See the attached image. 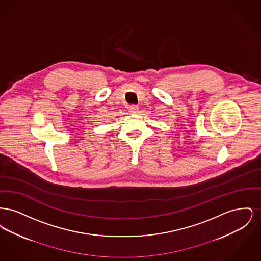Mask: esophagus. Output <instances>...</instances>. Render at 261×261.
<instances>
[{
	"label": "esophagus",
	"instance_id": "obj_1",
	"mask_svg": "<svg viewBox=\"0 0 261 261\" xmlns=\"http://www.w3.org/2000/svg\"><path fill=\"white\" fill-rule=\"evenodd\" d=\"M138 110H139V108L137 107L136 105H132L129 108V111H130L131 113H136V112H138Z\"/></svg>",
	"mask_w": 261,
	"mask_h": 261
}]
</instances>
